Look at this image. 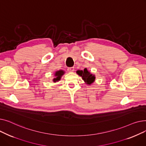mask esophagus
Instances as JSON below:
<instances>
[{"instance_id":"esophagus-1","label":"esophagus","mask_w":146,"mask_h":146,"mask_svg":"<svg viewBox=\"0 0 146 146\" xmlns=\"http://www.w3.org/2000/svg\"><path fill=\"white\" fill-rule=\"evenodd\" d=\"M74 67H68V68H67V70H68V72H74Z\"/></svg>"}]
</instances>
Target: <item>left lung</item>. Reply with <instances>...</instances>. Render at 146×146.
<instances>
[{"mask_svg":"<svg viewBox=\"0 0 146 146\" xmlns=\"http://www.w3.org/2000/svg\"><path fill=\"white\" fill-rule=\"evenodd\" d=\"M76 72L79 76H82V79L85 81L87 85H91L92 83H93L95 82V75L91 74L87 70V68H85L83 70H78Z\"/></svg>","mask_w":146,"mask_h":146,"instance_id":"left-lung-1","label":"left lung"}]
</instances>
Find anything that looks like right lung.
Listing matches in <instances>:
<instances>
[{
  "label": "right lung",
  "mask_w": 146,
  "mask_h": 146,
  "mask_svg": "<svg viewBox=\"0 0 146 146\" xmlns=\"http://www.w3.org/2000/svg\"><path fill=\"white\" fill-rule=\"evenodd\" d=\"M64 74V72L62 70H60L56 72V73H54L55 75V78L53 79V82H58L60 79L61 76H62L63 74Z\"/></svg>",
  "instance_id": "obj_1"
}]
</instances>
